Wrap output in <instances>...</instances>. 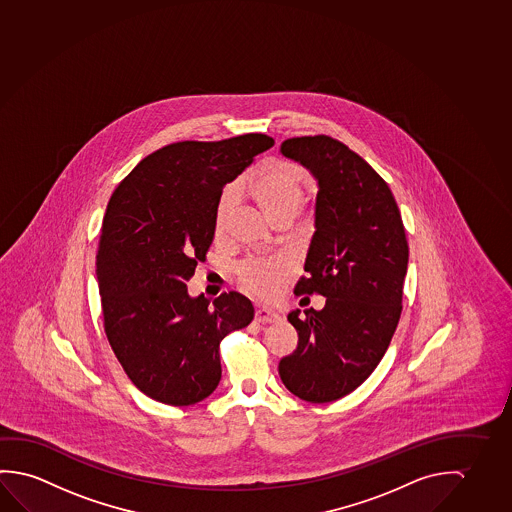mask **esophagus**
<instances>
[{"label": "esophagus", "mask_w": 512, "mask_h": 512, "mask_svg": "<svg viewBox=\"0 0 512 512\" xmlns=\"http://www.w3.org/2000/svg\"><path fill=\"white\" fill-rule=\"evenodd\" d=\"M256 320L261 324H274V322L281 320V315L274 309L258 308L256 309Z\"/></svg>", "instance_id": "obj_1"}]
</instances>
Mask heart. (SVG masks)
Returning <instances> with one entry per match:
<instances>
[{"label":"heart","instance_id":"obj_1","mask_svg":"<svg viewBox=\"0 0 512 512\" xmlns=\"http://www.w3.org/2000/svg\"><path fill=\"white\" fill-rule=\"evenodd\" d=\"M249 190L268 219L276 220L281 215H295L306 197L304 179L292 163L272 160L265 163L249 181L238 187H229L220 195L215 211V229L224 233L231 215L235 211L238 192ZM290 272V261L286 258H251L236 268L238 281L247 292L258 297H272L279 292L286 274Z\"/></svg>","mask_w":512,"mask_h":512}]
</instances>
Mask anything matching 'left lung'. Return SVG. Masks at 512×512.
Returning a JSON list of instances; mask_svg holds the SVG:
<instances>
[{
    "label": "left lung",
    "mask_w": 512,
    "mask_h": 512,
    "mask_svg": "<svg viewBox=\"0 0 512 512\" xmlns=\"http://www.w3.org/2000/svg\"><path fill=\"white\" fill-rule=\"evenodd\" d=\"M281 153L318 181L308 274L295 293H320L325 306L288 315L299 343L279 361V375L295 397L325 404L361 386L390 347L402 313L406 229L388 183L340 140L288 138Z\"/></svg>",
    "instance_id": "8db88e82"
}]
</instances>
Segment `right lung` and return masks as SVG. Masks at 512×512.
Returning a JSON list of instances; mask_svg holds the SVG:
<instances>
[{
	"label": "right lung",
	"mask_w": 512,
	"mask_h": 512,
	"mask_svg": "<svg viewBox=\"0 0 512 512\" xmlns=\"http://www.w3.org/2000/svg\"><path fill=\"white\" fill-rule=\"evenodd\" d=\"M272 146L263 133L169 144L108 201L96 254L106 338L153 400L183 407L210 397L222 375L220 341L254 318L244 295L190 297L187 283L213 242L222 188Z\"/></svg>",
	"instance_id": "obj_1"
}]
</instances>
